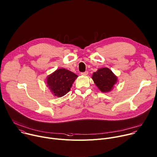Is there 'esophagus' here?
I'll return each mask as SVG.
<instances>
[{
    "instance_id": "34e87169",
    "label": "esophagus",
    "mask_w": 157,
    "mask_h": 157,
    "mask_svg": "<svg viewBox=\"0 0 157 157\" xmlns=\"http://www.w3.org/2000/svg\"><path fill=\"white\" fill-rule=\"evenodd\" d=\"M87 74H88V71H84V72H82V73H81L82 75H87Z\"/></svg>"
}]
</instances>
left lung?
<instances>
[{"label": "left lung", "instance_id": "8db88e82", "mask_svg": "<svg viewBox=\"0 0 157 157\" xmlns=\"http://www.w3.org/2000/svg\"><path fill=\"white\" fill-rule=\"evenodd\" d=\"M94 83L102 92H109L117 82V77L107 68L99 69L92 77Z\"/></svg>", "mask_w": 157, "mask_h": 157}]
</instances>
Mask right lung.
I'll return each instance as SVG.
<instances>
[{
	"label": "right lung",
	"mask_w": 157,
	"mask_h": 157,
	"mask_svg": "<svg viewBox=\"0 0 157 157\" xmlns=\"http://www.w3.org/2000/svg\"><path fill=\"white\" fill-rule=\"evenodd\" d=\"M78 76L65 68H59L47 77L48 87L57 97H62L68 93Z\"/></svg>",
	"instance_id": "obj_1"
}]
</instances>
